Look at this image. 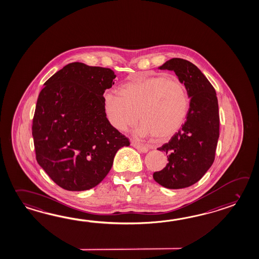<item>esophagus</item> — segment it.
Returning a JSON list of instances; mask_svg holds the SVG:
<instances>
[{
  "mask_svg": "<svg viewBox=\"0 0 259 259\" xmlns=\"http://www.w3.org/2000/svg\"><path fill=\"white\" fill-rule=\"evenodd\" d=\"M131 145H132L135 149H137V150H138V151H140V152L146 153V152L149 151V148H148L147 146L141 145V144L138 143V142H136V141H132Z\"/></svg>",
  "mask_w": 259,
  "mask_h": 259,
  "instance_id": "esophagus-1",
  "label": "esophagus"
}]
</instances>
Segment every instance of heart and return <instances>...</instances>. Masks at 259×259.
I'll return each instance as SVG.
<instances>
[{"mask_svg":"<svg viewBox=\"0 0 259 259\" xmlns=\"http://www.w3.org/2000/svg\"><path fill=\"white\" fill-rule=\"evenodd\" d=\"M189 109L190 98L184 85L165 76L135 77L118 87L117 95L104 96L109 123L119 131H126L139 119L136 135L141 138H171L184 124Z\"/></svg>","mask_w":259,"mask_h":259,"instance_id":"1","label":"heart"}]
</instances>
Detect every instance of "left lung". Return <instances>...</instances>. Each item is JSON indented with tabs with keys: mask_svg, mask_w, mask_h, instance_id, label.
<instances>
[{
	"mask_svg": "<svg viewBox=\"0 0 259 259\" xmlns=\"http://www.w3.org/2000/svg\"><path fill=\"white\" fill-rule=\"evenodd\" d=\"M159 69L176 73L190 102L184 124L158 149L166 153L168 163L153 179L167 189H184L198 182L214 161L219 138L217 93L201 70L186 59L172 58Z\"/></svg>",
	"mask_w": 259,
	"mask_h": 259,
	"instance_id": "8db88e82",
	"label": "left lung"
}]
</instances>
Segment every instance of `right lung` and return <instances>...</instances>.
I'll use <instances>...</instances> for the list:
<instances>
[{"label": "right lung", "mask_w": 259, "mask_h": 259, "mask_svg": "<svg viewBox=\"0 0 259 259\" xmlns=\"http://www.w3.org/2000/svg\"><path fill=\"white\" fill-rule=\"evenodd\" d=\"M113 70L73 62L45 82L32 121L36 160L64 190L81 191L99 184L128 138L112 126L104 110L105 90Z\"/></svg>", "instance_id": "1"}]
</instances>
